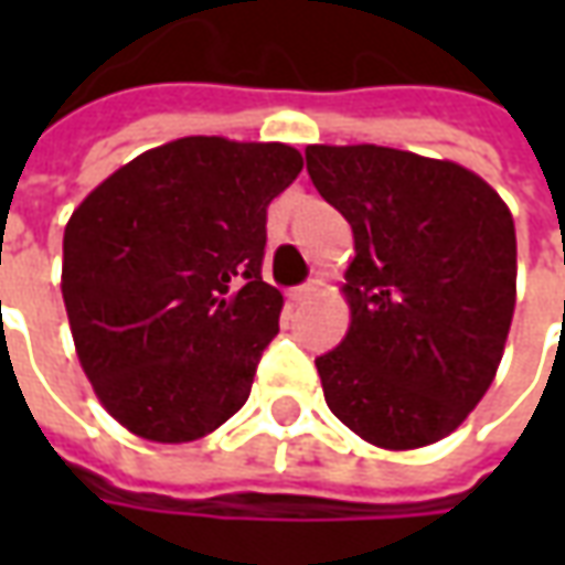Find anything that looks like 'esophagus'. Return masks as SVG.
Returning <instances> with one entry per match:
<instances>
[{"label": "esophagus", "instance_id": "34e87169", "mask_svg": "<svg viewBox=\"0 0 565 565\" xmlns=\"http://www.w3.org/2000/svg\"><path fill=\"white\" fill-rule=\"evenodd\" d=\"M318 284L311 281V284H302V287H296V290H290V299H294V302H308V299H315V296H318Z\"/></svg>", "mask_w": 565, "mask_h": 565}]
</instances>
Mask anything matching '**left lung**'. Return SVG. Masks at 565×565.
<instances>
[{
    "instance_id": "left-lung-1",
    "label": "left lung",
    "mask_w": 565,
    "mask_h": 565,
    "mask_svg": "<svg viewBox=\"0 0 565 565\" xmlns=\"http://www.w3.org/2000/svg\"><path fill=\"white\" fill-rule=\"evenodd\" d=\"M354 230L344 342L315 360L330 412L369 445L450 436L497 379L518 299L514 217L481 174L379 145H308Z\"/></svg>"
}]
</instances>
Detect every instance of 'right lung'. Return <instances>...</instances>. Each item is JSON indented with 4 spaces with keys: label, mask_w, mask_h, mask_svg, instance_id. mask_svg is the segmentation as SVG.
Returning <instances> with one entry per match:
<instances>
[{
    "label": "right lung",
    "mask_w": 565,
    "mask_h": 565,
    "mask_svg": "<svg viewBox=\"0 0 565 565\" xmlns=\"http://www.w3.org/2000/svg\"><path fill=\"white\" fill-rule=\"evenodd\" d=\"M302 172L281 141L186 136L139 153L72 211L63 302L96 399L181 445L247 403L284 296L263 281L266 209Z\"/></svg>",
    "instance_id": "1"
}]
</instances>
